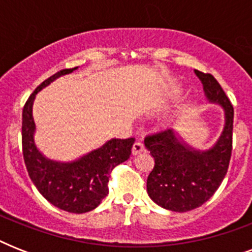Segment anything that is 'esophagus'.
<instances>
[{
    "label": "esophagus",
    "mask_w": 252,
    "mask_h": 252,
    "mask_svg": "<svg viewBox=\"0 0 252 252\" xmlns=\"http://www.w3.org/2000/svg\"><path fill=\"white\" fill-rule=\"evenodd\" d=\"M145 150V146H144V144L140 141H136L133 144V146H132V154L133 156H137V154L142 153Z\"/></svg>",
    "instance_id": "obj_1"
}]
</instances>
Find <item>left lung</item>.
<instances>
[{"label": "left lung", "instance_id": "1", "mask_svg": "<svg viewBox=\"0 0 252 252\" xmlns=\"http://www.w3.org/2000/svg\"><path fill=\"white\" fill-rule=\"evenodd\" d=\"M209 102L222 106L225 126L211 149L196 150L172 129L145 137V146L154 158L146 189L159 207L187 212L203 205L213 196L226 175L233 150L234 108L221 85L209 73L195 70Z\"/></svg>", "mask_w": 252, "mask_h": 252}]
</instances>
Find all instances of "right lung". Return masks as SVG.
Masks as SVG:
<instances>
[{"mask_svg":"<svg viewBox=\"0 0 252 252\" xmlns=\"http://www.w3.org/2000/svg\"><path fill=\"white\" fill-rule=\"evenodd\" d=\"M77 68L63 69L41 82L27 99L22 112V148L29 175L37 191L55 207L70 213H86L98 207L108 193L110 172L126 161L134 138H112L74 162H56L45 158L33 140L35 123L32 104L35 95L60 76Z\"/></svg>","mask_w":252,"mask_h":252,"instance_id":"obj_1","label":"right lung"}]
</instances>
